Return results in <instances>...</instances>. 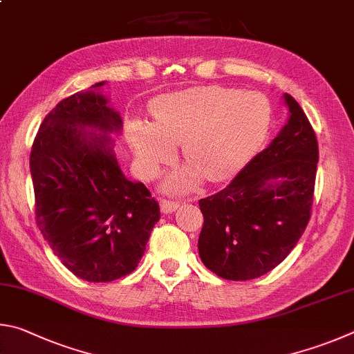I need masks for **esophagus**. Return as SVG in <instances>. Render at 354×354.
Instances as JSON below:
<instances>
[{"instance_id": "obj_1", "label": "esophagus", "mask_w": 354, "mask_h": 354, "mask_svg": "<svg viewBox=\"0 0 354 354\" xmlns=\"http://www.w3.org/2000/svg\"><path fill=\"white\" fill-rule=\"evenodd\" d=\"M180 207L178 205V202H176V201H166V199H163L160 202V208H161V212L163 213H172V212H176V209Z\"/></svg>"}]
</instances>
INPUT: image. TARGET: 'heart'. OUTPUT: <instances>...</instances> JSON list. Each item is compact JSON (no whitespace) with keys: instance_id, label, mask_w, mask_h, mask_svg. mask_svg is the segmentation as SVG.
<instances>
[{"instance_id":"obj_1","label":"heart","mask_w":354,"mask_h":354,"mask_svg":"<svg viewBox=\"0 0 354 354\" xmlns=\"http://www.w3.org/2000/svg\"><path fill=\"white\" fill-rule=\"evenodd\" d=\"M270 118V104L259 93L205 85L160 96L152 105V122L135 120L127 133L138 163L151 176L180 145L188 165L174 171L166 187L187 191L202 177L212 183L233 177L263 145Z\"/></svg>"}]
</instances>
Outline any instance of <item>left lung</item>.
<instances>
[{"instance_id": "1", "label": "left lung", "mask_w": 354, "mask_h": 354, "mask_svg": "<svg viewBox=\"0 0 354 354\" xmlns=\"http://www.w3.org/2000/svg\"><path fill=\"white\" fill-rule=\"evenodd\" d=\"M289 120L232 183L199 201V255L225 280H253L286 258L311 218L319 145L300 104L284 95Z\"/></svg>"}]
</instances>
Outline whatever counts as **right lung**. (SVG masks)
Here are the masks:
<instances>
[{"label": "right lung", "instance_id": "add662e5", "mask_svg": "<svg viewBox=\"0 0 354 354\" xmlns=\"http://www.w3.org/2000/svg\"><path fill=\"white\" fill-rule=\"evenodd\" d=\"M104 84L62 99L29 158L37 225L62 264L91 283L133 272L160 219L151 191L118 166L109 133L122 121L97 93Z\"/></svg>", "mask_w": 354, "mask_h": 354}]
</instances>
